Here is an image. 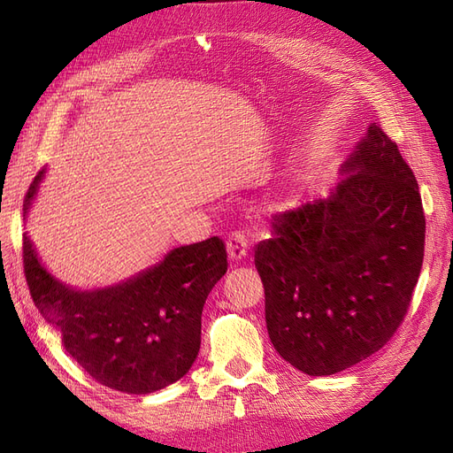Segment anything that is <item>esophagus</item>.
<instances>
[{
  "label": "esophagus",
  "instance_id": "obj_1",
  "mask_svg": "<svg viewBox=\"0 0 453 453\" xmlns=\"http://www.w3.org/2000/svg\"><path fill=\"white\" fill-rule=\"evenodd\" d=\"M226 250H228V258L230 260H242L245 258L250 251V236L245 234L243 230L232 232L226 242Z\"/></svg>",
  "mask_w": 453,
  "mask_h": 453
}]
</instances>
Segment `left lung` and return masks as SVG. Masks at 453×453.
<instances>
[{
  "label": "left lung",
  "mask_w": 453,
  "mask_h": 453,
  "mask_svg": "<svg viewBox=\"0 0 453 453\" xmlns=\"http://www.w3.org/2000/svg\"><path fill=\"white\" fill-rule=\"evenodd\" d=\"M328 198L272 217L257 243L266 326L285 361L310 376L381 349L404 321L425 251L419 187L376 122Z\"/></svg>",
  "instance_id": "obj_1"
}]
</instances>
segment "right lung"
Returning <instances> with one entry per match:
<instances>
[{"instance_id": "1", "label": "right lung", "mask_w": 453, "mask_h": 453, "mask_svg": "<svg viewBox=\"0 0 453 453\" xmlns=\"http://www.w3.org/2000/svg\"><path fill=\"white\" fill-rule=\"evenodd\" d=\"M43 172L24 198V213ZM24 276L35 308L57 326L65 351L102 386L153 393L181 380L200 351L202 310L228 268L221 238L177 248L120 285L75 291L54 280L24 234Z\"/></svg>"}]
</instances>
